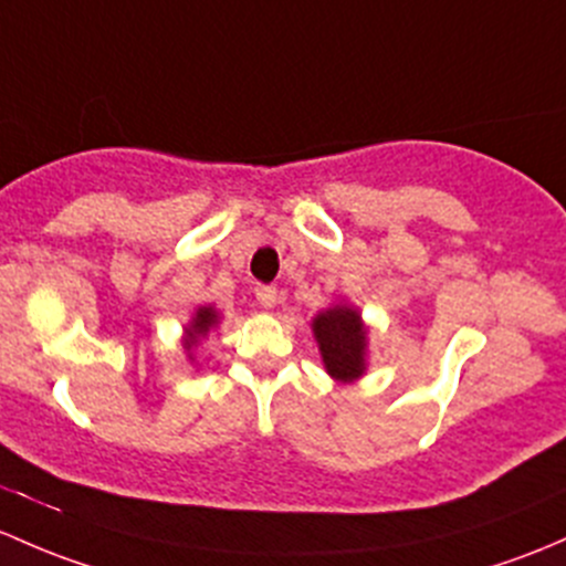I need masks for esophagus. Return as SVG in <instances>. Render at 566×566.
Returning a JSON list of instances; mask_svg holds the SVG:
<instances>
[{
	"label": "esophagus",
	"mask_w": 566,
	"mask_h": 566,
	"mask_svg": "<svg viewBox=\"0 0 566 566\" xmlns=\"http://www.w3.org/2000/svg\"><path fill=\"white\" fill-rule=\"evenodd\" d=\"M254 298L260 301V306L273 308L279 301V293H276V287H271V284H260V287L254 290Z\"/></svg>",
	"instance_id": "obj_1"
}]
</instances>
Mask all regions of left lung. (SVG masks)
<instances>
[{
  "mask_svg": "<svg viewBox=\"0 0 566 566\" xmlns=\"http://www.w3.org/2000/svg\"><path fill=\"white\" fill-rule=\"evenodd\" d=\"M325 371L336 382H355L366 371V325L349 303H336L312 319Z\"/></svg>",
  "mask_w": 566,
  "mask_h": 566,
  "instance_id": "left-lung-1",
  "label": "left lung"
}]
</instances>
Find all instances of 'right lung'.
<instances>
[{
	"label": "right lung",
	"mask_w": 566,
	"mask_h": 566,
	"mask_svg": "<svg viewBox=\"0 0 566 566\" xmlns=\"http://www.w3.org/2000/svg\"><path fill=\"white\" fill-rule=\"evenodd\" d=\"M219 323V312L213 306H200L195 312L192 323L187 325V338H184V349H192L198 347V342L203 336H208V331Z\"/></svg>",
	"instance_id": "obj_1"
}]
</instances>
